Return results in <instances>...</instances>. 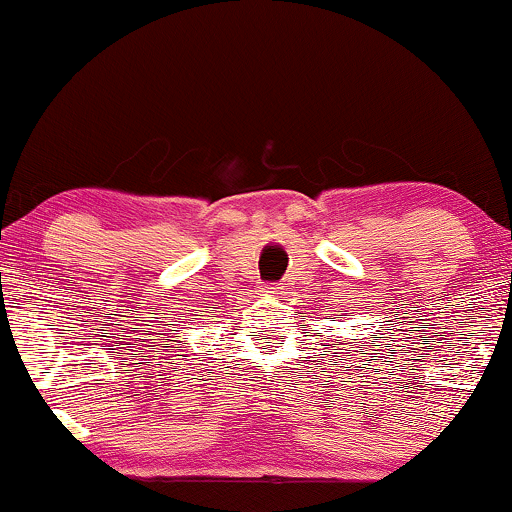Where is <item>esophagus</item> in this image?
Returning <instances> with one entry per match:
<instances>
[{
    "mask_svg": "<svg viewBox=\"0 0 512 512\" xmlns=\"http://www.w3.org/2000/svg\"><path fill=\"white\" fill-rule=\"evenodd\" d=\"M268 289H270V291H277V289H282V286H279V284H270Z\"/></svg>",
    "mask_w": 512,
    "mask_h": 512,
    "instance_id": "34e87169",
    "label": "esophagus"
}]
</instances>
